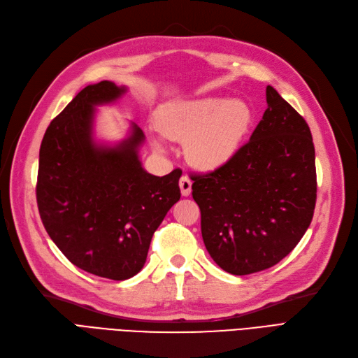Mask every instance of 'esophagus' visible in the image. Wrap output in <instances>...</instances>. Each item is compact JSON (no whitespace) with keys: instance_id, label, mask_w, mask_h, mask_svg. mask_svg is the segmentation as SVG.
<instances>
[{"instance_id":"1","label":"esophagus","mask_w":358,"mask_h":358,"mask_svg":"<svg viewBox=\"0 0 358 358\" xmlns=\"http://www.w3.org/2000/svg\"><path fill=\"white\" fill-rule=\"evenodd\" d=\"M191 185H192V182H191V179L188 176H182L180 178L179 187H180V192H182L183 197H188L189 194H191Z\"/></svg>"}]
</instances>
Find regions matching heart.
<instances>
[{
  "label": "heart",
  "instance_id": "obj_1",
  "mask_svg": "<svg viewBox=\"0 0 358 358\" xmlns=\"http://www.w3.org/2000/svg\"><path fill=\"white\" fill-rule=\"evenodd\" d=\"M252 124V110L243 100L220 96L175 101L162 106L157 115L158 133L183 142L187 161L201 171H215L234 158ZM154 148L164 150L154 140Z\"/></svg>",
  "mask_w": 358,
  "mask_h": 358
}]
</instances>
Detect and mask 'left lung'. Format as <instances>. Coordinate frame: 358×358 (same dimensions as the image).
Masks as SVG:
<instances>
[{"label": "left lung", "instance_id": "obj_1", "mask_svg": "<svg viewBox=\"0 0 358 358\" xmlns=\"http://www.w3.org/2000/svg\"><path fill=\"white\" fill-rule=\"evenodd\" d=\"M249 142L222 169L194 176L208 252L225 272H262L306 233L317 200L310 129L272 86Z\"/></svg>", "mask_w": 358, "mask_h": 358}]
</instances>
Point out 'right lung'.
Returning <instances> with one entry per match:
<instances>
[{"label": "right lung", "instance_id": "right-lung-1", "mask_svg": "<svg viewBox=\"0 0 358 358\" xmlns=\"http://www.w3.org/2000/svg\"><path fill=\"white\" fill-rule=\"evenodd\" d=\"M125 92L110 80L88 85L53 119L40 146L36 189L40 218L59 251L85 272L113 280L143 268L155 230L180 199L182 170L159 178L143 169L145 134L136 124L116 145L95 140V107Z\"/></svg>", "mask_w": 358, "mask_h": 358}]
</instances>
